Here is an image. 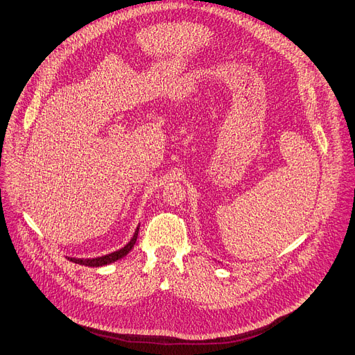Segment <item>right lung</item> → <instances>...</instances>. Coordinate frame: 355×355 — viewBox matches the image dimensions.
<instances>
[{"label":"right lung","mask_w":355,"mask_h":355,"mask_svg":"<svg viewBox=\"0 0 355 355\" xmlns=\"http://www.w3.org/2000/svg\"><path fill=\"white\" fill-rule=\"evenodd\" d=\"M139 228H140V225H137V228L135 231V235H133V237H131V240L123 248H120V250H116L114 253L105 254V256H101V257H94V259H77V257H67V259L70 261H73V263H78V265H83V266H90V268H101V266H105V265L114 263V261L120 260L124 256H127L130 253L131 248L135 247V244L137 241Z\"/></svg>","instance_id":"obj_1"}]
</instances>
